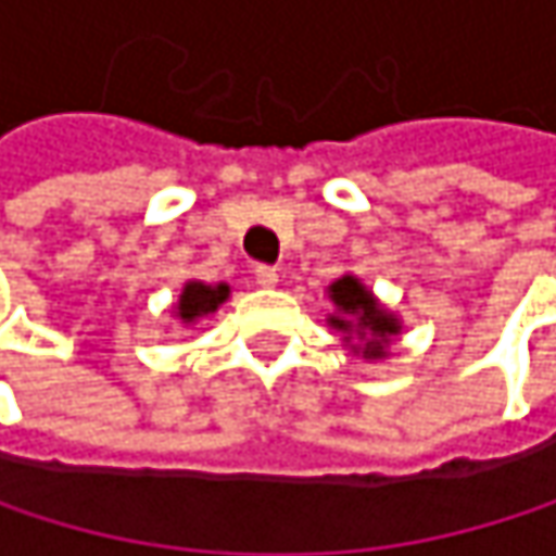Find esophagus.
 I'll use <instances>...</instances> for the list:
<instances>
[{
	"label": "esophagus",
	"mask_w": 556,
	"mask_h": 556,
	"mask_svg": "<svg viewBox=\"0 0 556 556\" xmlns=\"http://www.w3.org/2000/svg\"><path fill=\"white\" fill-rule=\"evenodd\" d=\"M254 279H257L261 286H277V282H279L277 267H267V264H261V267H254Z\"/></svg>",
	"instance_id": "esophagus-1"
}]
</instances>
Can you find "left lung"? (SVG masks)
I'll list each match as a JSON object with an SVG mask.
<instances>
[{"instance_id": "1", "label": "left lung", "mask_w": 556, "mask_h": 556, "mask_svg": "<svg viewBox=\"0 0 556 556\" xmlns=\"http://www.w3.org/2000/svg\"><path fill=\"white\" fill-rule=\"evenodd\" d=\"M328 299L334 302V315L328 318V325L341 331L344 344L367 361H383L389 341L402 331L399 318L387 312L377 302V295L351 274L328 286Z\"/></svg>"}]
</instances>
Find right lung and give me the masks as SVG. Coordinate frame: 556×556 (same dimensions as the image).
<instances>
[{"label":"right lung","instance_id":"right-lung-1","mask_svg":"<svg viewBox=\"0 0 556 556\" xmlns=\"http://www.w3.org/2000/svg\"><path fill=\"white\" fill-rule=\"evenodd\" d=\"M228 292H231L228 282L205 286V282H199V279H189V282L182 286V292H179L173 312H176V318H179L182 325H192V321H199L202 315H212L222 302H228Z\"/></svg>","mask_w":556,"mask_h":556}]
</instances>
